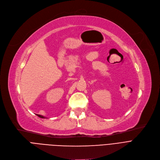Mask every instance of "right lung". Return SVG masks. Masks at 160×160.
<instances>
[{
    "mask_svg": "<svg viewBox=\"0 0 160 160\" xmlns=\"http://www.w3.org/2000/svg\"><path fill=\"white\" fill-rule=\"evenodd\" d=\"M37 115L39 117H40V118H45V117H43V116H42V115H38V114H37Z\"/></svg>",
    "mask_w": 160,
    "mask_h": 160,
    "instance_id": "1",
    "label": "right lung"
}]
</instances>
